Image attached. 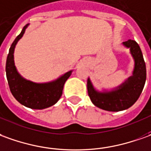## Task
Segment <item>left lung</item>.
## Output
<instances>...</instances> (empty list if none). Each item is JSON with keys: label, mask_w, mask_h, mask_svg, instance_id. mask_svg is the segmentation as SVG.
<instances>
[{"label": "left lung", "mask_w": 151, "mask_h": 151, "mask_svg": "<svg viewBox=\"0 0 151 151\" xmlns=\"http://www.w3.org/2000/svg\"><path fill=\"white\" fill-rule=\"evenodd\" d=\"M123 45L130 48L135 60L133 75L127 79L119 89L101 93L94 89L90 79L87 80V92L91 101L96 107L107 111H121L134 104L142 93L146 79V68L142 50L134 40H127Z\"/></svg>", "instance_id": "1"}]
</instances>
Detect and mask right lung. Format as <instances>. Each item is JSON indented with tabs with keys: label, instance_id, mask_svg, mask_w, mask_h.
I'll list each match as a JSON object with an SVG mask.
<instances>
[{
	"label": "right lung",
	"instance_id": "right-lung-1",
	"mask_svg": "<svg viewBox=\"0 0 151 151\" xmlns=\"http://www.w3.org/2000/svg\"><path fill=\"white\" fill-rule=\"evenodd\" d=\"M28 25L24 27L20 34L17 36L9 48L6 59V78L9 90L14 97L20 104L30 109H42L55 105L60 100L64 85L71 75L72 71L67 72L56 81L48 83H32L23 78L19 74L14 63V50L18 41L24 35Z\"/></svg>",
	"mask_w": 151,
	"mask_h": 151
}]
</instances>
